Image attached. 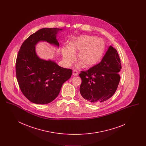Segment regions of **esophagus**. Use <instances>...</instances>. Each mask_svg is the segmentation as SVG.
Wrapping results in <instances>:
<instances>
[{"label": "esophagus", "mask_w": 146, "mask_h": 146, "mask_svg": "<svg viewBox=\"0 0 146 146\" xmlns=\"http://www.w3.org/2000/svg\"><path fill=\"white\" fill-rule=\"evenodd\" d=\"M73 75L74 76H77L78 75V71L76 70H73Z\"/></svg>", "instance_id": "esophagus-1"}]
</instances>
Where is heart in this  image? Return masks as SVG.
<instances>
[{
    "instance_id": "heart-1",
    "label": "heart",
    "mask_w": 146,
    "mask_h": 146,
    "mask_svg": "<svg viewBox=\"0 0 146 146\" xmlns=\"http://www.w3.org/2000/svg\"><path fill=\"white\" fill-rule=\"evenodd\" d=\"M104 49V43L102 39L91 35H80L72 40L70 46L63 47V60L67 66H70L76 59L75 52L79 51L78 59L80 62L76 64V67H82L84 64L85 67H89L100 60Z\"/></svg>"
}]
</instances>
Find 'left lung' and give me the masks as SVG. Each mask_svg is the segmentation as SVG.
Returning <instances> with one entry per match:
<instances>
[{"mask_svg":"<svg viewBox=\"0 0 146 146\" xmlns=\"http://www.w3.org/2000/svg\"><path fill=\"white\" fill-rule=\"evenodd\" d=\"M121 64L117 50L110 46L101 62L79 74L82 82L80 97L84 101L100 104L108 100L117 89Z\"/></svg>","mask_w":146,"mask_h":146,"instance_id":"8db88e82","label":"left lung"}]
</instances>
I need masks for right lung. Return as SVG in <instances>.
I'll return each mask as SVG.
<instances>
[{"instance_id": "add662e5", "label": "right lung", "mask_w": 146, "mask_h": 146, "mask_svg": "<svg viewBox=\"0 0 146 146\" xmlns=\"http://www.w3.org/2000/svg\"><path fill=\"white\" fill-rule=\"evenodd\" d=\"M57 28H44L31 35L19 51L16 62V78L22 92L31 102L48 104L58 95L63 84L70 78L72 70L59 66L54 61L37 55L36 45L46 42L59 47Z\"/></svg>"}]
</instances>
